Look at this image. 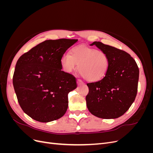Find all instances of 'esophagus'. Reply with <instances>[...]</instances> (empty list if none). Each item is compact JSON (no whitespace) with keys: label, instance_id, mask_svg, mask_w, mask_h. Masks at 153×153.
I'll return each mask as SVG.
<instances>
[{"label":"esophagus","instance_id":"1","mask_svg":"<svg viewBox=\"0 0 153 153\" xmlns=\"http://www.w3.org/2000/svg\"><path fill=\"white\" fill-rule=\"evenodd\" d=\"M77 84H78V85H81L84 84V82H82V80H80V79H78V80H77Z\"/></svg>","mask_w":153,"mask_h":153}]
</instances>
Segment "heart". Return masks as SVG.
Returning a JSON list of instances; mask_svg holds the SVG:
<instances>
[{
    "label": "heart",
    "mask_w": 153,
    "mask_h": 153,
    "mask_svg": "<svg viewBox=\"0 0 153 153\" xmlns=\"http://www.w3.org/2000/svg\"><path fill=\"white\" fill-rule=\"evenodd\" d=\"M64 70L71 73L77 69L85 79L89 82L100 80L108 68V58L103 51L85 45L73 47L69 54H64L61 60Z\"/></svg>",
    "instance_id": "b5f03b06"
}]
</instances>
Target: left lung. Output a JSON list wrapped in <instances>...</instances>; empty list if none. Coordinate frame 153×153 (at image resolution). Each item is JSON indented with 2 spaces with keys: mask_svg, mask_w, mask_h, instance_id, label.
Here are the masks:
<instances>
[{
  "mask_svg": "<svg viewBox=\"0 0 153 153\" xmlns=\"http://www.w3.org/2000/svg\"><path fill=\"white\" fill-rule=\"evenodd\" d=\"M107 55L108 68L102 79L87 84L86 103L89 112L101 119H116L123 115L135 101L139 69L135 60L123 50L94 41L90 45Z\"/></svg>",
  "mask_w": 153,
  "mask_h": 153,
  "instance_id": "obj_1",
  "label": "left lung"
}]
</instances>
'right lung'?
Instances as JSON below:
<instances>
[{
	"mask_svg": "<svg viewBox=\"0 0 153 153\" xmlns=\"http://www.w3.org/2000/svg\"><path fill=\"white\" fill-rule=\"evenodd\" d=\"M77 39L46 40L18 59L13 78L23 111L32 119L48 123L60 119L68 107V95L76 78L62 71L61 60Z\"/></svg>",
	"mask_w": 153,
	"mask_h": 153,
	"instance_id": "1",
	"label": "right lung"
}]
</instances>
